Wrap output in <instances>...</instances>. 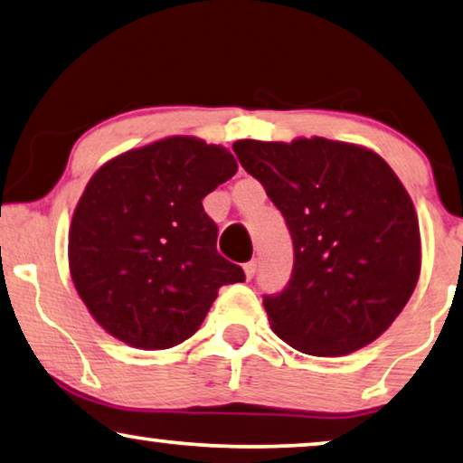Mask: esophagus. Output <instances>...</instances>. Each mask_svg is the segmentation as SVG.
<instances>
[{"label": "esophagus", "mask_w": 463, "mask_h": 463, "mask_svg": "<svg viewBox=\"0 0 463 463\" xmlns=\"http://www.w3.org/2000/svg\"><path fill=\"white\" fill-rule=\"evenodd\" d=\"M243 270H245V277L251 279L253 275H256V270H258V260H250V262L243 266Z\"/></svg>", "instance_id": "obj_1"}]
</instances>
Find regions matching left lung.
<instances>
[{
  "label": "left lung",
  "instance_id": "8db88e82",
  "mask_svg": "<svg viewBox=\"0 0 463 463\" xmlns=\"http://www.w3.org/2000/svg\"><path fill=\"white\" fill-rule=\"evenodd\" d=\"M247 174L262 182L294 241V270L266 296L270 327L291 348L342 356L386 331L421 269L413 201L380 155L348 142L237 140Z\"/></svg>",
  "mask_w": 463,
  "mask_h": 463
}]
</instances>
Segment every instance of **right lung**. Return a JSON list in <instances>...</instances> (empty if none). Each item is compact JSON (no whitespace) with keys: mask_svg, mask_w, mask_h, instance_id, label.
I'll use <instances>...</instances> for the list:
<instances>
[{"mask_svg":"<svg viewBox=\"0 0 463 463\" xmlns=\"http://www.w3.org/2000/svg\"><path fill=\"white\" fill-rule=\"evenodd\" d=\"M237 174L220 145L169 136L104 164L69 231V269L96 323L142 350H165L201 327L218 289L245 281L216 250L205 194Z\"/></svg>","mask_w":463,"mask_h":463,"instance_id":"1","label":"right lung"}]
</instances>
